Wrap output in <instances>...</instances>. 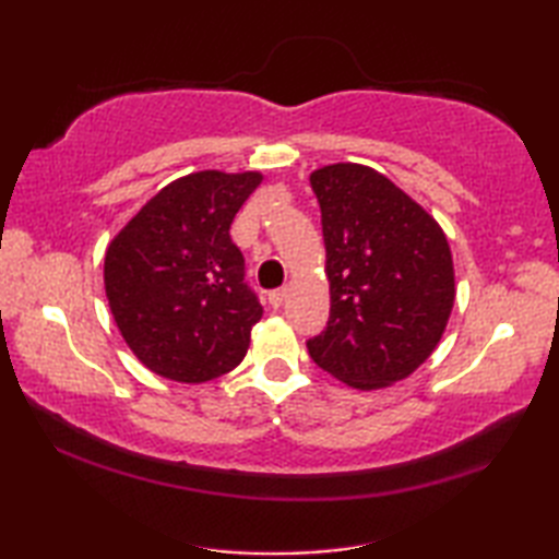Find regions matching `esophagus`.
I'll return each mask as SVG.
<instances>
[{"instance_id":"obj_1","label":"esophagus","mask_w":559,"mask_h":559,"mask_svg":"<svg viewBox=\"0 0 559 559\" xmlns=\"http://www.w3.org/2000/svg\"><path fill=\"white\" fill-rule=\"evenodd\" d=\"M286 298H288V290H273V293H269V305L273 307V310H278V307H283V302H286Z\"/></svg>"}]
</instances>
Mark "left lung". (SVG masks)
Returning <instances> with one entry per match:
<instances>
[{
    "instance_id": "obj_1",
    "label": "left lung",
    "mask_w": 559,
    "mask_h": 559,
    "mask_svg": "<svg viewBox=\"0 0 559 559\" xmlns=\"http://www.w3.org/2000/svg\"><path fill=\"white\" fill-rule=\"evenodd\" d=\"M322 209L331 312L312 360L360 391L413 374L442 338L456 298L444 230L418 201L360 163L310 175Z\"/></svg>"
}]
</instances>
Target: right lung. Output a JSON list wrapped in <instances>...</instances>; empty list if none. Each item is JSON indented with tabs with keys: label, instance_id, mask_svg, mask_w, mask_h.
<instances>
[{
	"label": "right lung",
	"instance_id": "obj_1",
	"mask_svg": "<svg viewBox=\"0 0 559 559\" xmlns=\"http://www.w3.org/2000/svg\"><path fill=\"white\" fill-rule=\"evenodd\" d=\"M264 180L257 170H201L148 199L105 252L117 329L151 372L211 382L242 362L261 305L245 286L230 223Z\"/></svg>",
	"mask_w": 559,
	"mask_h": 559
}]
</instances>
